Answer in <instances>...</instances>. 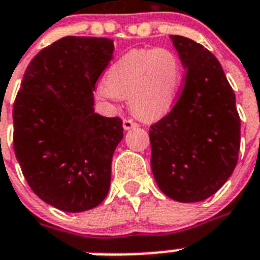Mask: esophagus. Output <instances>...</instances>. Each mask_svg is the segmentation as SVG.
Instances as JSON below:
<instances>
[{"instance_id": "obj_1", "label": "esophagus", "mask_w": 260, "mask_h": 260, "mask_svg": "<svg viewBox=\"0 0 260 260\" xmlns=\"http://www.w3.org/2000/svg\"><path fill=\"white\" fill-rule=\"evenodd\" d=\"M123 126L125 131H129V129H134L136 126H139V124L135 123L134 120H129V119H125L123 121Z\"/></svg>"}]
</instances>
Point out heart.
<instances>
[{
	"label": "heart",
	"mask_w": 260,
	"mask_h": 260,
	"mask_svg": "<svg viewBox=\"0 0 260 260\" xmlns=\"http://www.w3.org/2000/svg\"><path fill=\"white\" fill-rule=\"evenodd\" d=\"M183 84V65L168 48L132 49L121 56L99 84L96 94L116 107L128 97L131 109L143 119L163 117L174 108Z\"/></svg>",
	"instance_id": "heart-1"
}]
</instances>
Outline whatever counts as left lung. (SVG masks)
<instances>
[{
    "label": "left lung",
    "instance_id": "1",
    "mask_svg": "<svg viewBox=\"0 0 260 260\" xmlns=\"http://www.w3.org/2000/svg\"><path fill=\"white\" fill-rule=\"evenodd\" d=\"M170 39L187 73L178 103L151 126V168L164 195L196 203L214 195L233 175L240 119L218 58L193 40Z\"/></svg>",
    "mask_w": 260,
    "mask_h": 260
}]
</instances>
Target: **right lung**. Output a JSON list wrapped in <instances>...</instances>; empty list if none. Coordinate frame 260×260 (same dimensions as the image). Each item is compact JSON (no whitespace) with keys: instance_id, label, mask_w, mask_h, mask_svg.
<instances>
[{"instance_id":"right-lung-1","label":"right lung","mask_w":260,"mask_h":260,"mask_svg":"<svg viewBox=\"0 0 260 260\" xmlns=\"http://www.w3.org/2000/svg\"><path fill=\"white\" fill-rule=\"evenodd\" d=\"M113 41L68 36L44 48L25 71L13 109V144L27 184L65 212L92 210L111 185L123 121L94 113L97 79Z\"/></svg>"}]
</instances>
